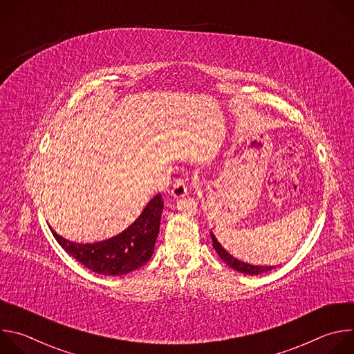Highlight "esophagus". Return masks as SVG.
<instances>
[{"instance_id":"obj_1","label":"esophagus","mask_w":354,"mask_h":354,"mask_svg":"<svg viewBox=\"0 0 354 354\" xmlns=\"http://www.w3.org/2000/svg\"><path fill=\"white\" fill-rule=\"evenodd\" d=\"M171 193H172V196H174L175 198H180V197L186 196V194H187V183H186V179H178V180H175Z\"/></svg>"}]
</instances>
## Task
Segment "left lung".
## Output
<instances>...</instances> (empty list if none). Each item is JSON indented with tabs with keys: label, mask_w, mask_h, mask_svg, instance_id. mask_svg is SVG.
<instances>
[{
	"label": "left lung",
	"mask_w": 354,
	"mask_h": 354,
	"mask_svg": "<svg viewBox=\"0 0 354 354\" xmlns=\"http://www.w3.org/2000/svg\"><path fill=\"white\" fill-rule=\"evenodd\" d=\"M212 235V239H213V246L216 249V252L218 254V257L221 258V261L228 265L230 268H232L236 272H241V273H245V274H261V273H265L268 270H272L273 266H255V265H249V263H243L235 258H232L228 252L218 243V241L216 239V236L213 234Z\"/></svg>",
	"instance_id": "1"
}]
</instances>
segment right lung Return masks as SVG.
I'll use <instances>...</instances> for the list:
<instances>
[{
    "mask_svg": "<svg viewBox=\"0 0 354 354\" xmlns=\"http://www.w3.org/2000/svg\"><path fill=\"white\" fill-rule=\"evenodd\" d=\"M162 209L164 200L158 193L127 230L95 243L70 242L53 230L52 232L67 254L89 270L106 276H122L144 266L153 257Z\"/></svg>",
    "mask_w": 354,
    "mask_h": 354,
    "instance_id": "obj_1",
    "label": "right lung"
}]
</instances>
